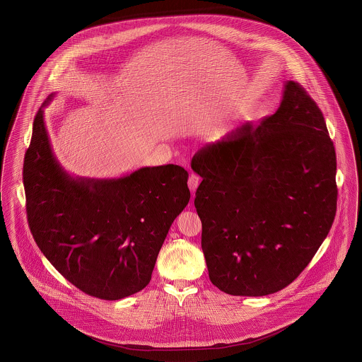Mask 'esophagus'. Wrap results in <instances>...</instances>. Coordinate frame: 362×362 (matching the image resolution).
Wrapping results in <instances>:
<instances>
[{
  "instance_id": "34e87169",
  "label": "esophagus",
  "mask_w": 362,
  "mask_h": 362,
  "mask_svg": "<svg viewBox=\"0 0 362 362\" xmlns=\"http://www.w3.org/2000/svg\"><path fill=\"white\" fill-rule=\"evenodd\" d=\"M200 185V177H197L196 174H191L189 177H188V187H189V189L194 192L196 191V188L199 187Z\"/></svg>"
}]
</instances>
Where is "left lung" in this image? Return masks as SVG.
<instances>
[{"label": "left lung", "instance_id": "8db88e82", "mask_svg": "<svg viewBox=\"0 0 362 362\" xmlns=\"http://www.w3.org/2000/svg\"><path fill=\"white\" fill-rule=\"evenodd\" d=\"M194 206L213 285L231 296L281 291L326 239L337 204L336 153L315 100L288 81L281 105L194 154Z\"/></svg>", "mask_w": 362, "mask_h": 362}]
</instances>
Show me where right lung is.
I'll return each instance as SVG.
<instances>
[{"mask_svg":"<svg viewBox=\"0 0 362 362\" xmlns=\"http://www.w3.org/2000/svg\"><path fill=\"white\" fill-rule=\"evenodd\" d=\"M47 98L25 154L27 221L36 245L76 288L116 300L151 279L171 223L189 202L188 173L177 165L142 168L119 179L73 177L53 154Z\"/></svg>","mask_w":362,"mask_h":362,"instance_id":"add662e5","label":"right lung"}]
</instances>
